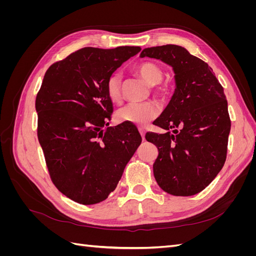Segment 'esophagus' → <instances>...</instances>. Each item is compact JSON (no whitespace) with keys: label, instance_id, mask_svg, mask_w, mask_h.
<instances>
[{"label":"esophagus","instance_id":"1","mask_svg":"<svg viewBox=\"0 0 256 256\" xmlns=\"http://www.w3.org/2000/svg\"><path fill=\"white\" fill-rule=\"evenodd\" d=\"M138 131H140V134H141L143 140H145V130H144V128L140 127V128H138Z\"/></svg>","mask_w":256,"mask_h":256}]
</instances>
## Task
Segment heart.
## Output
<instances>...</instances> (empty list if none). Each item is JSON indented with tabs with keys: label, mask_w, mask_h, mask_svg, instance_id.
Returning <instances> with one entry per match:
<instances>
[{
	"label": "heart",
	"mask_w": 256,
	"mask_h": 256,
	"mask_svg": "<svg viewBox=\"0 0 256 256\" xmlns=\"http://www.w3.org/2000/svg\"><path fill=\"white\" fill-rule=\"evenodd\" d=\"M136 72L148 85H156L161 80L164 74L159 65L152 62H144L136 67ZM106 90L109 99L113 102H118L122 97V76L118 72L112 74L106 82ZM157 92L161 96H166L168 92V84H159ZM159 108L152 102L136 104L131 102L116 112V118L120 122L134 124L138 126H146L159 115Z\"/></svg>",
	"instance_id": "b5f03b06"
}]
</instances>
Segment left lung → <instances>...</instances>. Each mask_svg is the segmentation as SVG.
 <instances>
[{
	"label": "left lung",
	"instance_id": "8db88e82",
	"mask_svg": "<svg viewBox=\"0 0 256 256\" xmlns=\"http://www.w3.org/2000/svg\"><path fill=\"white\" fill-rule=\"evenodd\" d=\"M140 56L160 60L175 74L174 94L154 122L166 132L145 136L159 152L154 176L170 194L194 196L214 180L226 159L230 120L223 88L207 63L180 46L146 48Z\"/></svg>",
	"mask_w": 256,
	"mask_h": 256
}]
</instances>
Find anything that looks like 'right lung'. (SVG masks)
<instances>
[{
    "label": "right lung",
    "mask_w": 256,
    "mask_h": 256,
    "mask_svg": "<svg viewBox=\"0 0 256 256\" xmlns=\"http://www.w3.org/2000/svg\"><path fill=\"white\" fill-rule=\"evenodd\" d=\"M140 51L83 48L44 74L35 102L38 141L53 184L76 203L97 204L109 196L142 142L130 122L104 130L113 112L106 82Z\"/></svg>",
    "instance_id": "right-lung-1"
}]
</instances>
